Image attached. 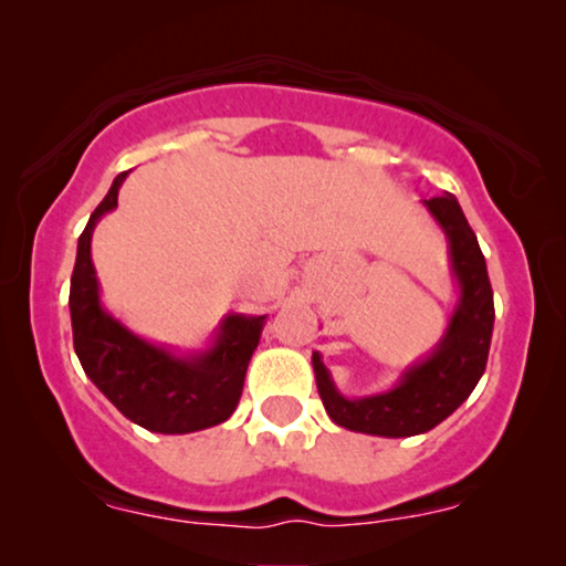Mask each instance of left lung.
Here are the masks:
<instances>
[{
	"label": "left lung",
	"mask_w": 566,
	"mask_h": 566,
	"mask_svg": "<svg viewBox=\"0 0 566 566\" xmlns=\"http://www.w3.org/2000/svg\"><path fill=\"white\" fill-rule=\"evenodd\" d=\"M424 208L440 223L451 247V270L461 291L459 308L446 332L443 347L386 394L345 399L329 376L314 366L322 405L339 428L381 438L422 436L469 399L486 368L494 301L484 254L451 192L424 200Z\"/></svg>",
	"instance_id": "left-lung-1"
}]
</instances>
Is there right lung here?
<instances>
[{
  "instance_id": "add662e5",
  "label": "right lung",
  "mask_w": 566,
  "mask_h": 566,
  "mask_svg": "<svg viewBox=\"0 0 566 566\" xmlns=\"http://www.w3.org/2000/svg\"><path fill=\"white\" fill-rule=\"evenodd\" d=\"M115 177L103 203L90 216L80 244L69 291L74 350L90 381L118 407L123 417L161 436H185L227 422L242 397L247 366L260 343L265 316H239L223 324L213 347L177 358L154 347L115 322L99 304L92 231L99 216L118 206L120 182Z\"/></svg>"
}]
</instances>
